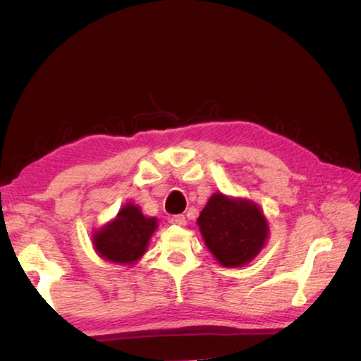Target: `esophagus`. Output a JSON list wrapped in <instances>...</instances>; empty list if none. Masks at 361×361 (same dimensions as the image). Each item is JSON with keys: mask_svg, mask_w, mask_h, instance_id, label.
<instances>
[{"mask_svg": "<svg viewBox=\"0 0 361 361\" xmlns=\"http://www.w3.org/2000/svg\"><path fill=\"white\" fill-rule=\"evenodd\" d=\"M170 223L176 224V226H185L186 224V218H185V215H176V216L170 218Z\"/></svg>", "mask_w": 361, "mask_h": 361, "instance_id": "esophagus-1", "label": "esophagus"}]
</instances>
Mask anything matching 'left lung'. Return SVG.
<instances>
[{"mask_svg": "<svg viewBox=\"0 0 361 361\" xmlns=\"http://www.w3.org/2000/svg\"><path fill=\"white\" fill-rule=\"evenodd\" d=\"M207 248L224 267L248 264L264 247L267 219L252 200L215 192L197 218Z\"/></svg>", "mask_w": 361, "mask_h": 361, "instance_id": "8db88e82", "label": "left lung"}]
</instances>
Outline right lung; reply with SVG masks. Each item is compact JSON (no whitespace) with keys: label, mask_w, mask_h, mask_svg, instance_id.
Masks as SVG:
<instances>
[{"label":"right lung","mask_w":361,"mask_h":361,"mask_svg":"<svg viewBox=\"0 0 361 361\" xmlns=\"http://www.w3.org/2000/svg\"><path fill=\"white\" fill-rule=\"evenodd\" d=\"M156 229V218L145 216L138 205L127 204L113 221L94 232V247L103 259L116 264H135L145 255Z\"/></svg>","instance_id":"1"}]
</instances>
